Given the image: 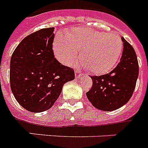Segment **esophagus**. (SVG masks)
Instances as JSON below:
<instances>
[{
	"mask_svg": "<svg viewBox=\"0 0 148 148\" xmlns=\"http://www.w3.org/2000/svg\"><path fill=\"white\" fill-rule=\"evenodd\" d=\"M84 74H82V72H80V71L78 70H75V77L77 78V79H78V78H80V77L83 76Z\"/></svg>",
	"mask_w": 148,
	"mask_h": 148,
	"instance_id": "1",
	"label": "esophagus"
}]
</instances>
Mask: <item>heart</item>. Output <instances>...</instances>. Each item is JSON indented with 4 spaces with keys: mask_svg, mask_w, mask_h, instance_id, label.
Segmentation results:
<instances>
[{
    "mask_svg": "<svg viewBox=\"0 0 148 148\" xmlns=\"http://www.w3.org/2000/svg\"><path fill=\"white\" fill-rule=\"evenodd\" d=\"M122 39L118 35L74 27L55 39V57L64 64H71L77 57L93 74L109 72L116 65L122 51Z\"/></svg>",
    "mask_w": 148,
    "mask_h": 148,
    "instance_id": "obj_1",
    "label": "heart"
}]
</instances>
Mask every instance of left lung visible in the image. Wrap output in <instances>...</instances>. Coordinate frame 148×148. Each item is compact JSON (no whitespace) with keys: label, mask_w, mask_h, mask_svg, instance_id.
Listing matches in <instances>:
<instances>
[{"label":"left lung","mask_w":148,"mask_h":148,"mask_svg":"<svg viewBox=\"0 0 148 148\" xmlns=\"http://www.w3.org/2000/svg\"><path fill=\"white\" fill-rule=\"evenodd\" d=\"M123 51L113 70L100 76H92L93 86L86 93L95 108L113 111L128 103L134 90L139 68L134 49L122 37Z\"/></svg>","instance_id":"1"}]
</instances>
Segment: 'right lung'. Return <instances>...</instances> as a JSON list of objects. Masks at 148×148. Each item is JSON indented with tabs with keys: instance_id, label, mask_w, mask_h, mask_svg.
Here are the masks:
<instances>
[{
	"instance_id": "add662e5",
	"label": "right lung",
	"mask_w": 148,
	"mask_h": 148,
	"mask_svg": "<svg viewBox=\"0 0 148 148\" xmlns=\"http://www.w3.org/2000/svg\"><path fill=\"white\" fill-rule=\"evenodd\" d=\"M54 29H42L25 37L10 58L12 93L20 106L32 112L50 109L64 84L75 77L73 68L55 58Z\"/></svg>"
}]
</instances>
